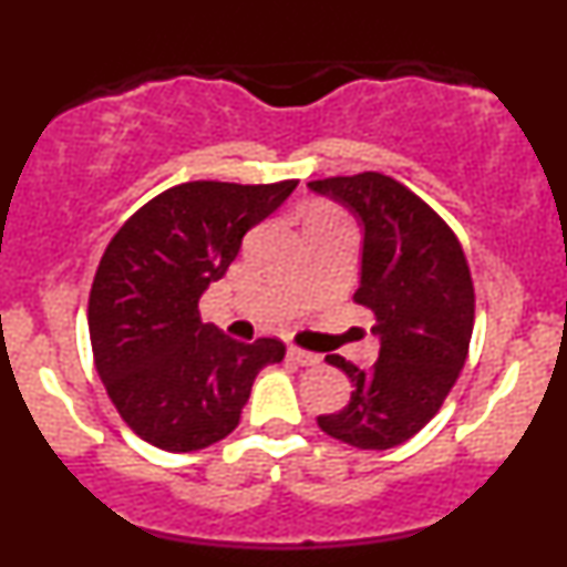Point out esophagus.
Wrapping results in <instances>:
<instances>
[{
	"instance_id": "1",
	"label": "esophagus",
	"mask_w": 567,
	"mask_h": 567,
	"mask_svg": "<svg viewBox=\"0 0 567 567\" xmlns=\"http://www.w3.org/2000/svg\"><path fill=\"white\" fill-rule=\"evenodd\" d=\"M288 360L296 362V365H317L320 362V357L311 354V351H306L301 347H288Z\"/></svg>"
}]
</instances>
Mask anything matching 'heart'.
<instances>
[{"instance_id": "b5f03b06", "label": "heart", "mask_w": 567, "mask_h": 567, "mask_svg": "<svg viewBox=\"0 0 567 567\" xmlns=\"http://www.w3.org/2000/svg\"><path fill=\"white\" fill-rule=\"evenodd\" d=\"M330 220H343L341 213L333 210L330 205H315L309 210V216H306V226L311 224H330Z\"/></svg>"}]
</instances>
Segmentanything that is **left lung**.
I'll list each match as a JSON object with an SVG mask.
<instances>
[{"label": "left lung", "instance_id": "1", "mask_svg": "<svg viewBox=\"0 0 567 567\" xmlns=\"http://www.w3.org/2000/svg\"><path fill=\"white\" fill-rule=\"evenodd\" d=\"M309 186L365 226L354 301L370 309L381 338L370 370L341 354L324 357L349 375L354 392L317 424L347 445L389 451L434 419L464 368L474 328L470 264L451 226L389 175H333Z\"/></svg>", "mask_w": 567, "mask_h": 567}]
</instances>
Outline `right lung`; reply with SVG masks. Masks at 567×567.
Listing matches in <instances>:
<instances>
[{
    "instance_id": "1",
    "label": "right lung",
    "mask_w": 567,
    "mask_h": 567,
    "mask_svg": "<svg viewBox=\"0 0 567 567\" xmlns=\"http://www.w3.org/2000/svg\"><path fill=\"white\" fill-rule=\"evenodd\" d=\"M296 186L188 181L138 207L106 245L87 303L93 360L148 445L188 453L224 440L256 375L282 362L279 338L243 343L202 322L199 296Z\"/></svg>"
}]
</instances>
